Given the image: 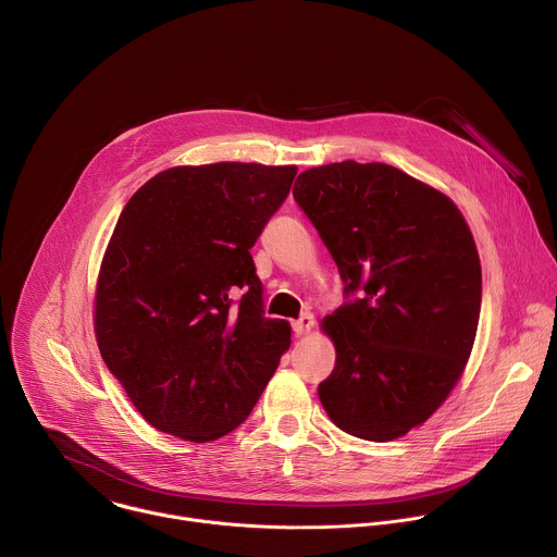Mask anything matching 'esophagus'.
<instances>
[{
  "instance_id": "obj_1",
  "label": "esophagus",
  "mask_w": 557,
  "mask_h": 557,
  "mask_svg": "<svg viewBox=\"0 0 557 557\" xmlns=\"http://www.w3.org/2000/svg\"><path fill=\"white\" fill-rule=\"evenodd\" d=\"M314 327V317L312 314H301L297 321H293V332L297 336H304V334H310V330Z\"/></svg>"
}]
</instances>
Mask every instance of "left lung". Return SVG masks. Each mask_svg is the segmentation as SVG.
<instances>
[{
	"mask_svg": "<svg viewBox=\"0 0 557 557\" xmlns=\"http://www.w3.org/2000/svg\"><path fill=\"white\" fill-rule=\"evenodd\" d=\"M293 197L347 297L321 325L336 362L319 400L354 437H403L442 407L474 345L481 262L470 227L446 195L387 163L310 168Z\"/></svg>",
	"mask_w": 557,
	"mask_h": 557,
	"instance_id": "8db88e82",
	"label": "left lung"
}]
</instances>
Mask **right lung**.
<instances>
[{
  "instance_id": "obj_1",
  "label": "right lung",
  "mask_w": 557,
  "mask_h": 557,
  "mask_svg": "<svg viewBox=\"0 0 557 557\" xmlns=\"http://www.w3.org/2000/svg\"><path fill=\"white\" fill-rule=\"evenodd\" d=\"M295 165L221 161L154 174L104 251L100 354L144 420L188 442L238 429L290 347L264 317L249 249L286 201Z\"/></svg>"
}]
</instances>
